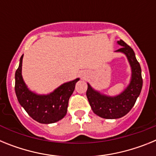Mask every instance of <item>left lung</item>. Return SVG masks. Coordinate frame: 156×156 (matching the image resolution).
Masks as SVG:
<instances>
[{"label": "left lung", "instance_id": "8db88e82", "mask_svg": "<svg viewBox=\"0 0 156 156\" xmlns=\"http://www.w3.org/2000/svg\"><path fill=\"white\" fill-rule=\"evenodd\" d=\"M118 44L122 47L116 51L124 53L131 66L132 77L129 86L119 95L108 97L92 89L87 83L86 94L92 110L96 115L105 119H118L126 115L134 105L142 88L141 69L134 51L122 40L118 41Z\"/></svg>", "mask_w": 156, "mask_h": 156}]
</instances>
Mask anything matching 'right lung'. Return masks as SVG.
<instances>
[{"mask_svg": "<svg viewBox=\"0 0 156 156\" xmlns=\"http://www.w3.org/2000/svg\"><path fill=\"white\" fill-rule=\"evenodd\" d=\"M23 55L20 58L19 68L16 72V96L19 104L34 120L40 123H53L59 121L67 112L69 99L75 89L79 78L66 83L50 94L38 95L27 87L22 76V64Z\"/></svg>", "mask_w": 156, "mask_h": 156, "instance_id": "1", "label": "right lung"}]
</instances>
